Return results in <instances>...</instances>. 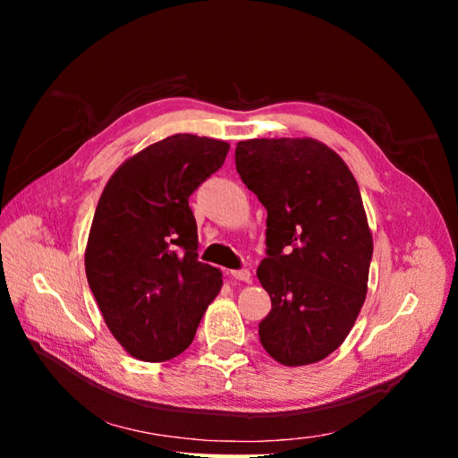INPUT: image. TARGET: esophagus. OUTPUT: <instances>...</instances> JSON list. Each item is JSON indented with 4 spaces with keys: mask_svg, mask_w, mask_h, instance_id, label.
Masks as SVG:
<instances>
[{
    "mask_svg": "<svg viewBox=\"0 0 458 458\" xmlns=\"http://www.w3.org/2000/svg\"><path fill=\"white\" fill-rule=\"evenodd\" d=\"M231 276L234 281H242V283H250V279H252V273L248 271V269H234V271H231Z\"/></svg>",
    "mask_w": 458,
    "mask_h": 458,
    "instance_id": "esophagus-1",
    "label": "esophagus"
}]
</instances>
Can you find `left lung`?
Masks as SVG:
<instances>
[{"label": "left lung", "mask_w": 458, "mask_h": 458, "mask_svg": "<svg viewBox=\"0 0 458 458\" xmlns=\"http://www.w3.org/2000/svg\"><path fill=\"white\" fill-rule=\"evenodd\" d=\"M242 183L267 210L258 279L271 296L259 342L286 367L317 363L350 335L367 296L372 237L355 177L315 140H248Z\"/></svg>", "instance_id": "1"}]
</instances>
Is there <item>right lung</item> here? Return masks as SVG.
<instances>
[{"mask_svg": "<svg viewBox=\"0 0 458 458\" xmlns=\"http://www.w3.org/2000/svg\"><path fill=\"white\" fill-rule=\"evenodd\" d=\"M225 141L177 133L123 162L97 204L86 275L105 323L130 355L168 361L187 350L221 290L199 261L189 197L225 162Z\"/></svg>", "mask_w": 458, "mask_h": 458, "instance_id": "right-lung-1", "label": "right lung"}]
</instances>
